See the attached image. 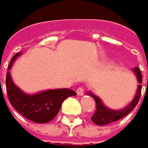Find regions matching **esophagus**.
Wrapping results in <instances>:
<instances>
[{
    "label": "esophagus",
    "mask_w": 148,
    "mask_h": 148,
    "mask_svg": "<svg viewBox=\"0 0 148 148\" xmlns=\"http://www.w3.org/2000/svg\"><path fill=\"white\" fill-rule=\"evenodd\" d=\"M76 92L79 96H83L84 94V88L83 87H79V88L76 90Z\"/></svg>",
    "instance_id": "1"
}]
</instances>
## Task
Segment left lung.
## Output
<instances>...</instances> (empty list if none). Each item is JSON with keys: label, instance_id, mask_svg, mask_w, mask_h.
Masks as SVG:
<instances>
[{"label": "left lung", "instance_id": "obj_1", "mask_svg": "<svg viewBox=\"0 0 148 148\" xmlns=\"http://www.w3.org/2000/svg\"><path fill=\"white\" fill-rule=\"evenodd\" d=\"M132 70L134 73L135 76L137 78L138 85L137 92H136V94H135L133 101L123 109H110L109 107H107L106 106H105L104 103L102 102V101L100 99V97H97L96 95H94L91 92H87V94L90 95L92 97H93L95 101H96L97 109L95 110L94 115H92V122L95 123L96 125H106L120 120L123 117L126 116L130 112H131L134 109L135 106H137L141 96V91H142V85H141V84L143 83V77H142L140 69H138V67H134V69H132Z\"/></svg>", "mask_w": 148, "mask_h": 148}]
</instances>
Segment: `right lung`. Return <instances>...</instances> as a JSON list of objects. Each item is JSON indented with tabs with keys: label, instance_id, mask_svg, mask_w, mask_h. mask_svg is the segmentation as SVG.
Here are the masks:
<instances>
[{
	"label": "right lung",
	"instance_id": "1",
	"mask_svg": "<svg viewBox=\"0 0 148 148\" xmlns=\"http://www.w3.org/2000/svg\"><path fill=\"white\" fill-rule=\"evenodd\" d=\"M19 56L20 52L15 54L8 66L5 84L9 101L14 108L28 120L39 124L47 123L57 115L64 100L77 93L69 88L45 90L35 94L25 93L14 84L10 72Z\"/></svg>",
	"mask_w": 148,
	"mask_h": 148
}]
</instances>
